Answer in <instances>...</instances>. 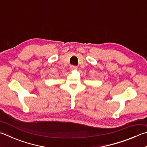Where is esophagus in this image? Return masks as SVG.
Instances as JSON below:
<instances>
[{
  "instance_id": "obj_1",
  "label": "esophagus",
  "mask_w": 147,
  "mask_h": 147,
  "mask_svg": "<svg viewBox=\"0 0 147 147\" xmlns=\"http://www.w3.org/2000/svg\"><path fill=\"white\" fill-rule=\"evenodd\" d=\"M77 69V67L76 65H71L70 66V70L71 71H73V70H76Z\"/></svg>"
}]
</instances>
